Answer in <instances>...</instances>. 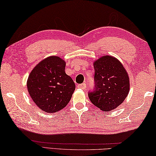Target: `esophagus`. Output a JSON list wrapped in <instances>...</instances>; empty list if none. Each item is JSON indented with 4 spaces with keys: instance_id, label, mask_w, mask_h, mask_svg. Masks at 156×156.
Segmentation results:
<instances>
[{
    "instance_id": "esophagus-1",
    "label": "esophagus",
    "mask_w": 156,
    "mask_h": 156,
    "mask_svg": "<svg viewBox=\"0 0 156 156\" xmlns=\"http://www.w3.org/2000/svg\"><path fill=\"white\" fill-rule=\"evenodd\" d=\"M77 87L80 89H85L86 88V84L85 83L80 84V85L77 86Z\"/></svg>"
}]
</instances>
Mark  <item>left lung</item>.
Instances as JSON below:
<instances>
[{"mask_svg": "<svg viewBox=\"0 0 156 156\" xmlns=\"http://www.w3.org/2000/svg\"><path fill=\"white\" fill-rule=\"evenodd\" d=\"M95 87L88 97L94 105L103 111L116 108L128 95L129 77L124 66L112 56H103L93 63Z\"/></svg>", "mask_w": 156, "mask_h": 156, "instance_id": "left-lung-1", "label": "left lung"}]
</instances>
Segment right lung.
I'll return each mask as SVG.
<instances>
[{"label": "right lung", "mask_w": 156, "mask_h": 156, "mask_svg": "<svg viewBox=\"0 0 156 156\" xmlns=\"http://www.w3.org/2000/svg\"><path fill=\"white\" fill-rule=\"evenodd\" d=\"M66 62L57 56L41 61L28 76L27 87L32 100L45 113H57L69 103L75 84L65 72Z\"/></svg>", "instance_id": "obj_1"}]
</instances>
